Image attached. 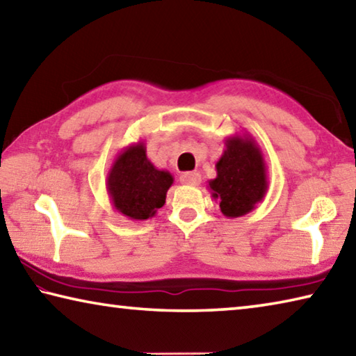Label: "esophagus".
<instances>
[{
	"instance_id": "esophagus-1",
	"label": "esophagus",
	"mask_w": 356,
	"mask_h": 356,
	"mask_svg": "<svg viewBox=\"0 0 356 356\" xmlns=\"http://www.w3.org/2000/svg\"><path fill=\"white\" fill-rule=\"evenodd\" d=\"M180 182L185 185L196 186L201 184V174L200 172H184L182 176H180Z\"/></svg>"
}]
</instances>
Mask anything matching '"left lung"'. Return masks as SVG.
I'll return each instance as SVG.
<instances>
[{
    "instance_id": "left-lung-1",
    "label": "left lung",
    "mask_w": 356,
    "mask_h": 356,
    "mask_svg": "<svg viewBox=\"0 0 356 356\" xmlns=\"http://www.w3.org/2000/svg\"><path fill=\"white\" fill-rule=\"evenodd\" d=\"M216 177L209 190L226 218H238L252 212L268 190L267 166L254 138L246 134L229 136L216 161Z\"/></svg>"
}]
</instances>
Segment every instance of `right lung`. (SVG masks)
I'll return each mask as SVG.
<instances>
[{"instance_id": "right-lung-1", "label": "right lung", "mask_w": 356, "mask_h": 356, "mask_svg": "<svg viewBox=\"0 0 356 356\" xmlns=\"http://www.w3.org/2000/svg\"><path fill=\"white\" fill-rule=\"evenodd\" d=\"M172 182V174L155 168L147 159L144 143L138 141L120 150L114 159L106 176V191L120 215L134 221H146L165 206Z\"/></svg>"}]
</instances>
